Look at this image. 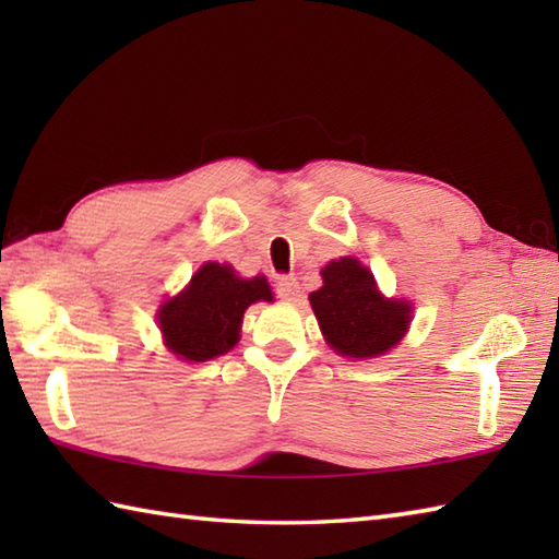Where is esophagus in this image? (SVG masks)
I'll use <instances>...</instances> for the list:
<instances>
[{"label":"esophagus","instance_id":"esophagus-1","mask_svg":"<svg viewBox=\"0 0 559 559\" xmlns=\"http://www.w3.org/2000/svg\"><path fill=\"white\" fill-rule=\"evenodd\" d=\"M276 293H278V298H283V300H295L300 295L298 281H295L293 276H281L276 281Z\"/></svg>","mask_w":559,"mask_h":559}]
</instances>
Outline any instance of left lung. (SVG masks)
<instances>
[{
    "instance_id": "1",
    "label": "left lung",
    "mask_w": 559,
    "mask_h": 559,
    "mask_svg": "<svg viewBox=\"0 0 559 559\" xmlns=\"http://www.w3.org/2000/svg\"><path fill=\"white\" fill-rule=\"evenodd\" d=\"M322 281L324 286L310 293V305L334 353L370 360L389 353L406 336L411 302L384 298L372 271L355 257L329 261Z\"/></svg>"
}]
</instances>
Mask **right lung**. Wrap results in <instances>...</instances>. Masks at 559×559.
Listing matches in <instances>:
<instances>
[{
	"label": "right lung",
	"mask_w": 559,
	"mask_h": 559,
	"mask_svg": "<svg viewBox=\"0 0 559 559\" xmlns=\"http://www.w3.org/2000/svg\"><path fill=\"white\" fill-rule=\"evenodd\" d=\"M259 300H273L264 276L240 278L230 264L209 261L182 293L160 305L158 329L165 346L187 362L218 358L240 341L245 310Z\"/></svg>",
	"instance_id": "right-lung-1"
}]
</instances>
